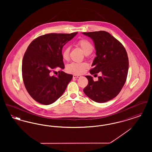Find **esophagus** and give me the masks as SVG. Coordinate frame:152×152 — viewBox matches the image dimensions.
<instances>
[{"label":"esophagus","mask_w":152,"mask_h":152,"mask_svg":"<svg viewBox=\"0 0 152 152\" xmlns=\"http://www.w3.org/2000/svg\"><path fill=\"white\" fill-rule=\"evenodd\" d=\"M81 77V76H80V75H73V78H76V79L79 78V77Z\"/></svg>","instance_id":"obj_1"}]
</instances>
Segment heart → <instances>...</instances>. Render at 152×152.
Returning a JSON list of instances; mask_svg holds the SVG:
<instances>
[{
	"label": "heart",
	"mask_w": 152,
	"mask_h": 152,
	"mask_svg": "<svg viewBox=\"0 0 152 152\" xmlns=\"http://www.w3.org/2000/svg\"><path fill=\"white\" fill-rule=\"evenodd\" d=\"M76 45L79 47L86 55H89L93 50L92 44L86 39L80 40L77 42ZM69 52L70 48L68 47H65L63 50L62 57L65 61H68L69 58ZM88 66V65L86 63H72L66 65V71L72 74L81 75L85 72Z\"/></svg>",
	"instance_id": "obj_1"
}]
</instances>
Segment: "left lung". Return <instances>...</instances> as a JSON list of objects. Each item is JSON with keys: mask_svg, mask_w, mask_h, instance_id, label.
I'll return each mask as SVG.
<instances>
[{"mask_svg": "<svg viewBox=\"0 0 152 152\" xmlns=\"http://www.w3.org/2000/svg\"><path fill=\"white\" fill-rule=\"evenodd\" d=\"M82 34L93 40L96 50V57L90 73L94 76L101 73L96 81L91 76H86L88 84L83 91L93 101L107 102L118 95L126 81L129 68L126 51L122 44L106 31Z\"/></svg>", "mask_w": 152, "mask_h": 152, "instance_id": "8db88e82", "label": "left lung"}]
</instances>
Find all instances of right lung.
<instances>
[{"instance_id": "right-lung-1", "label": "right lung", "mask_w": 152, "mask_h": 152, "mask_svg": "<svg viewBox=\"0 0 152 152\" xmlns=\"http://www.w3.org/2000/svg\"><path fill=\"white\" fill-rule=\"evenodd\" d=\"M77 32L48 34L39 36L28 47L22 61V76L25 87L35 101L50 105L64 94L72 75L63 71L51 76L52 69L64 68L62 48Z\"/></svg>"}]
</instances>
